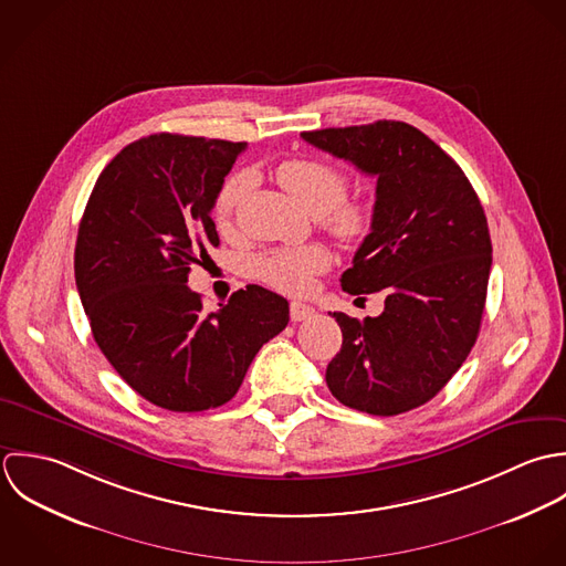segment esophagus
I'll use <instances>...</instances> for the list:
<instances>
[{
	"label": "esophagus",
	"mask_w": 566,
	"mask_h": 566,
	"mask_svg": "<svg viewBox=\"0 0 566 566\" xmlns=\"http://www.w3.org/2000/svg\"><path fill=\"white\" fill-rule=\"evenodd\" d=\"M315 317V308L308 306V304H302V302H293L291 304V319L293 322H306V319H313Z\"/></svg>",
	"instance_id": "34e87169"
}]
</instances>
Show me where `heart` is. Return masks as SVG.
<instances>
[{"instance_id": "b5f03b06", "label": "heart", "mask_w": 566, "mask_h": 566, "mask_svg": "<svg viewBox=\"0 0 566 566\" xmlns=\"http://www.w3.org/2000/svg\"><path fill=\"white\" fill-rule=\"evenodd\" d=\"M275 177L280 186L315 217L324 214V227L340 244H358L371 229L374 210L369 201L360 197L347 199V175L324 159H286L277 166ZM251 179L244 172L231 175L223 184L214 201V214L219 223L229 226ZM331 264L328 253L322 247H300L269 251L255 260V275L282 293H304L311 289L313 277L326 271Z\"/></svg>"}]
</instances>
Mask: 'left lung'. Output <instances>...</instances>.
I'll use <instances>...</instances> for the list:
<instances>
[{
	"mask_svg": "<svg viewBox=\"0 0 566 566\" xmlns=\"http://www.w3.org/2000/svg\"><path fill=\"white\" fill-rule=\"evenodd\" d=\"M302 137L376 177L374 223L340 275L349 295L385 291L378 317L333 313L343 333L326 382L340 405L398 416L429 402L470 354L485 306L492 242L476 192L407 122Z\"/></svg>",
	"mask_w": 566,
	"mask_h": 566,
	"instance_id": "obj_1",
	"label": "left lung"
}]
</instances>
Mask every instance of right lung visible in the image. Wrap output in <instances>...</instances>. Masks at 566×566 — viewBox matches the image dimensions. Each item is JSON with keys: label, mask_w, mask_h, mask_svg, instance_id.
Wrapping results in <instances>:
<instances>
[{"label": "right lung", "mask_w": 566, "mask_h": 566, "mask_svg": "<svg viewBox=\"0 0 566 566\" xmlns=\"http://www.w3.org/2000/svg\"><path fill=\"white\" fill-rule=\"evenodd\" d=\"M242 142L155 133L101 172L78 227L74 273L94 339L148 402L179 413L235 396L289 302L258 284L206 313L190 264L219 244L212 208Z\"/></svg>", "instance_id": "obj_1"}]
</instances>
